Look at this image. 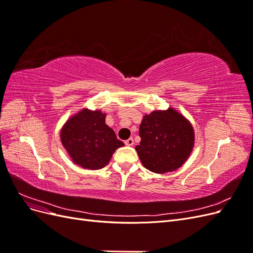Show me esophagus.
Wrapping results in <instances>:
<instances>
[{
  "mask_svg": "<svg viewBox=\"0 0 253 253\" xmlns=\"http://www.w3.org/2000/svg\"><path fill=\"white\" fill-rule=\"evenodd\" d=\"M125 143H126V145H128V147H132V145L134 144V139H133V138H128V139H126V140L125 141Z\"/></svg>",
  "mask_w": 253,
  "mask_h": 253,
  "instance_id": "esophagus-1",
  "label": "esophagus"
}]
</instances>
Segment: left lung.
Wrapping results in <instances>:
<instances>
[{
  "label": "left lung",
  "instance_id": "left-lung-1",
  "mask_svg": "<svg viewBox=\"0 0 253 253\" xmlns=\"http://www.w3.org/2000/svg\"><path fill=\"white\" fill-rule=\"evenodd\" d=\"M140 144L135 148L145 169L163 174L177 170L194 144L190 122L173 109L145 115L139 127Z\"/></svg>",
  "mask_w": 253,
  "mask_h": 253
}]
</instances>
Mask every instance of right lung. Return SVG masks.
Segmentation results:
<instances>
[{
    "label": "right lung",
    "instance_id": "add662e5",
    "mask_svg": "<svg viewBox=\"0 0 253 253\" xmlns=\"http://www.w3.org/2000/svg\"><path fill=\"white\" fill-rule=\"evenodd\" d=\"M61 141L76 165L98 170L109 164L116 149L125 145L105 125V114L82 110L61 129Z\"/></svg>",
    "mask_w": 253,
    "mask_h": 253
}]
</instances>
